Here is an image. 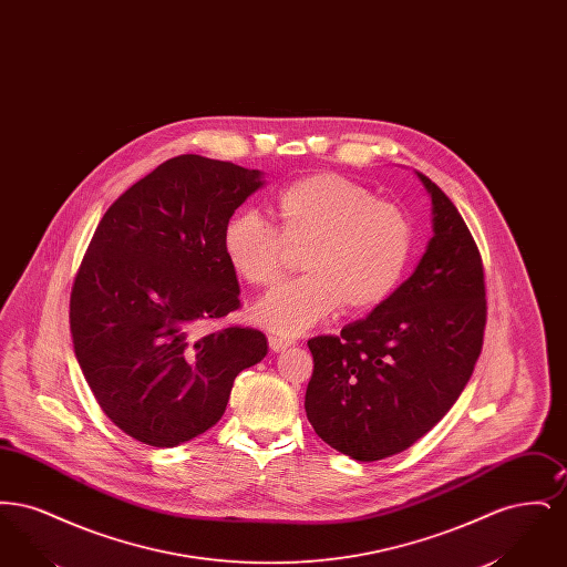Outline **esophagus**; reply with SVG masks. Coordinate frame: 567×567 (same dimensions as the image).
Listing matches in <instances>:
<instances>
[{"instance_id":"34e87169","label":"esophagus","mask_w":567,"mask_h":567,"mask_svg":"<svg viewBox=\"0 0 567 567\" xmlns=\"http://www.w3.org/2000/svg\"><path fill=\"white\" fill-rule=\"evenodd\" d=\"M268 342H270V349L274 352H282L285 349H289V347L293 344V340H289V338H280V336H270V338H268Z\"/></svg>"}]
</instances>
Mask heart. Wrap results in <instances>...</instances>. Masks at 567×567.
<instances>
[{
  "mask_svg": "<svg viewBox=\"0 0 567 567\" xmlns=\"http://www.w3.org/2000/svg\"><path fill=\"white\" fill-rule=\"evenodd\" d=\"M274 229L259 215L229 218L223 252L234 274L250 287H274L301 250L306 274L264 297L252 317L280 336H297L340 310L365 312L380 306L404 278L412 227L393 204L378 202L368 187L340 174H315L280 190Z\"/></svg>",
  "mask_w": 567,
  "mask_h": 567,
  "instance_id": "heart-1",
  "label": "heart"
}]
</instances>
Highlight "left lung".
Wrapping results in <instances>:
<instances>
[{
  "label": "left lung",
  "instance_id": "left-lung-1",
  "mask_svg": "<svg viewBox=\"0 0 567 567\" xmlns=\"http://www.w3.org/2000/svg\"><path fill=\"white\" fill-rule=\"evenodd\" d=\"M433 236L416 270L340 336L308 340L306 414L317 435L357 461L412 446L453 408L483 351L485 270L455 204L425 174Z\"/></svg>",
  "mask_w": 567,
  "mask_h": 567
}]
</instances>
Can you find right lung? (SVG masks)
Listing matches in <instances>:
<instances>
[{
	"instance_id": "obj_1",
	"label": "right lung",
	"mask_w": 567,
	"mask_h": 567,
	"mask_svg": "<svg viewBox=\"0 0 567 567\" xmlns=\"http://www.w3.org/2000/svg\"><path fill=\"white\" fill-rule=\"evenodd\" d=\"M259 169L181 155L100 220L70 297L74 352L100 408L137 442L172 449L223 416L236 377L268 354L252 327L202 331L240 308L223 229Z\"/></svg>"
}]
</instances>
